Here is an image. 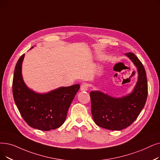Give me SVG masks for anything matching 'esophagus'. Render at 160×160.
Masks as SVG:
<instances>
[{
    "label": "esophagus",
    "mask_w": 160,
    "mask_h": 160,
    "mask_svg": "<svg viewBox=\"0 0 160 160\" xmlns=\"http://www.w3.org/2000/svg\"><path fill=\"white\" fill-rule=\"evenodd\" d=\"M80 90L82 92H85L88 90V85L86 84H82L80 86Z\"/></svg>",
    "instance_id": "34e87169"
}]
</instances>
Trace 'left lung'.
<instances>
[{"label":"left lung","mask_w":160,"mask_h":160,"mask_svg":"<svg viewBox=\"0 0 160 160\" xmlns=\"http://www.w3.org/2000/svg\"><path fill=\"white\" fill-rule=\"evenodd\" d=\"M137 68L138 80L131 93L113 97L100 91H92L93 119L97 126L109 130L119 131L131 126L144 108L148 95L147 73L141 61L133 53L125 54Z\"/></svg>","instance_id":"1"}]
</instances>
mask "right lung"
I'll use <instances>...</instances> for the list:
<instances>
[{
    "instance_id": "right-lung-1",
    "label": "right lung",
    "mask_w": 160,
    "mask_h": 160,
    "mask_svg": "<svg viewBox=\"0 0 160 160\" xmlns=\"http://www.w3.org/2000/svg\"><path fill=\"white\" fill-rule=\"evenodd\" d=\"M24 56L23 54L18 59L13 74L12 92L16 105L31 128L42 131L58 128L65 122L68 108L80 85L60 87L46 93L34 92L26 86L22 77Z\"/></svg>"
}]
</instances>
